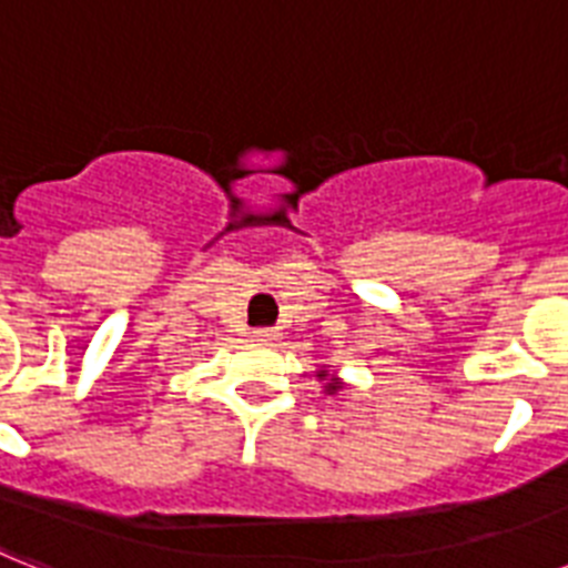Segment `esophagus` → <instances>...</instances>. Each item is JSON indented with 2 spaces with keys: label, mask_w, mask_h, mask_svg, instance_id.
<instances>
[{
  "label": "esophagus",
  "mask_w": 568,
  "mask_h": 568,
  "mask_svg": "<svg viewBox=\"0 0 568 568\" xmlns=\"http://www.w3.org/2000/svg\"><path fill=\"white\" fill-rule=\"evenodd\" d=\"M276 335H280V332L271 329V326H260V329H253L251 338L260 341V344H271V341H276Z\"/></svg>",
  "instance_id": "34e87169"
}]
</instances>
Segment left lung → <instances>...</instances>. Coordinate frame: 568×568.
I'll list each match as a JSON object with an SVG mask.
<instances>
[{"instance_id":"left-lung-1","label":"left lung","mask_w":568,"mask_h":568,"mask_svg":"<svg viewBox=\"0 0 568 568\" xmlns=\"http://www.w3.org/2000/svg\"><path fill=\"white\" fill-rule=\"evenodd\" d=\"M338 388H341V382H335V379L326 382V394H335V390H338Z\"/></svg>"}]
</instances>
